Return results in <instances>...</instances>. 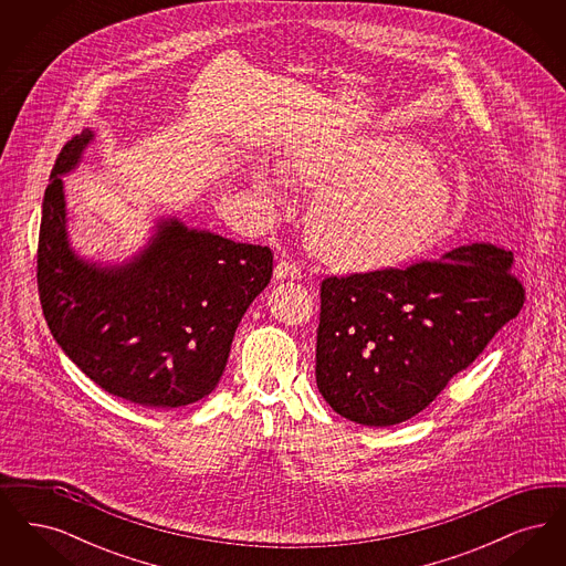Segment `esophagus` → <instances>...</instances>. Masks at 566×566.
<instances>
[{"mask_svg": "<svg viewBox=\"0 0 566 566\" xmlns=\"http://www.w3.org/2000/svg\"><path fill=\"white\" fill-rule=\"evenodd\" d=\"M273 277L275 280H301V270H298V265L293 263L291 259H282V261H277V265L273 268Z\"/></svg>", "mask_w": 566, "mask_h": 566, "instance_id": "34e87169", "label": "esophagus"}]
</instances>
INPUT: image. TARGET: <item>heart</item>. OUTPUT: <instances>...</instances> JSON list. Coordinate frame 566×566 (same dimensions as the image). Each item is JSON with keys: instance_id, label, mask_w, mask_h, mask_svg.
Returning <instances> with one entry per match:
<instances>
[{"instance_id": "obj_1", "label": "heart", "mask_w": 566, "mask_h": 566, "mask_svg": "<svg viewBox=\"0 0 566 566\" xmlns=\"http://www.w3.org/2000/svg\"><path fill=\"white\" fill-rule=\"evenodd\" d=\"M286 180L318 190L307 233L328 265L376 271L405 263L439 242L452 218L448 176L429 153L401 137H324L295 146L282 161L248 167L256 208L273 218L286 203Z\"/></svg>"}]
</instances>
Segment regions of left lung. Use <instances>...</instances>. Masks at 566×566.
I'll list each match as a JSON object with an SVG mask.
<instances>
[{
    "label": "left lung",
    "mask_w": 566,
    "mask_h": 566,
    "mask_svg": "<svg viewBox=\"0 0 566 566\" xmlns=\"http://www.w3.org/2000/svg\"><path fill=\"white\" fill-rule=\"evenodd\" d=\"M524 305L513 252L458 245L407 270L326 277L316 384L339 416L392 427L437 399Z\"/></svg>",
    "instance_id": "1"
}]
</instances>
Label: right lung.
<instances>
[{
  "label": "right lung",
  "instance_id": "right-lung-1",
  "mask_svg": "<svg viewBox=\"0 0 566 566\" xmlns=\"http://www.w3.org/2000/svg\"><path fill=\"white\" fill-rule=\"evenodd\" d=\"M93 139L84 129L63 146L44 192V318L65 356L109 395L153 409L195 403L214 390L238 324L270 284L271 250L159 216L132 256H84L70 238L63 176Z\"/></svg>",
  "mask_w": 566,
  "mask_h": 566
}]
</instances>
